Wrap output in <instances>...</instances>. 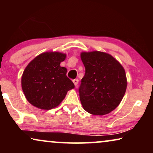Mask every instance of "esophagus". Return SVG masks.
<instances>
[{"instance_id": "1", "label": "esophagus", "mask_w": 153, "mask_h": 153, "mask_svg": "<svg viewBox=\"0 0 153 153\" xmlns=\"http://www.w3.org/2000/svg\"><path fill=\"white\" fill-rule=\"evenodd\" d=\"M73 83H74L75 86H77V85H78V83H79V79H75L73 80Z\"/></svg>"}]
</instances>
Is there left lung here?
Instances as JSON below:
<instances>
[{
    "mask_svg": "<svg viewBox=\"0 0 153 153\" xmlns=\"http://www.w3.org/2000/svg\"><path fill=\"white\" fill-rule=\"evenodd\" d=\"M81 58L85 69L79 88L83 108L93 115L109 114L119 105L126 91L124 68L104 52H82Z\"/></svg>",
    "mask_w": 153,
    "mask_h": 153,
    "instance_id": "1",
    "label": "left lung"
}]
</instances>
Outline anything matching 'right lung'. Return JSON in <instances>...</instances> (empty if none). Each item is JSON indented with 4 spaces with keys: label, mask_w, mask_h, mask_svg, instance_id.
<instances>
[{
    "label": "right lung",
    "mask_w": 153,
    "mask_h": 153,
    "mask_svg": "<svg viewBox=\"0 0 153 153\" xmlns=\"http://www.w3.org/2000/svg\"><path fill=\"white\" fill-rule=\"evenodd\" d=\"M66 54L45 52L29 63L22 77L26 100L35 107L49 110L59 105L74 85L67 76V69L60 66Z\"/></svg>",
    "instance_id": "right-lung-1"
}]
</instances>
